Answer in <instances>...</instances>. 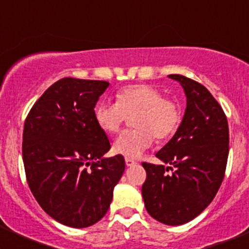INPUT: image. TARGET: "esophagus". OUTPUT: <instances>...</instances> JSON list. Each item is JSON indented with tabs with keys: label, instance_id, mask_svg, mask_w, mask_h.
Instances as JSON below:
<instances>
[{
	"label": "esophagus",
	"instance_id": "obj_1",
	"mask_svg": "<svg viewBox=\"0 0 249 249\" xmlns=\"http://www.w3.org/2000/svg\"><path fill=\"white\" fill-rule=\"evenodd\" d=\"M124 162H126V166L127 167H132V166H135V164L137 163V162H136L135 160H132V158H129V157L124 158Z\"/></svg>",
	"mask_w": 249,
	"mask_h": 249
}]
</instances>
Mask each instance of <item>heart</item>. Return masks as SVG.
I'll list each match as a JSON object with an SVG mask.
<instances>
[{"label":"heart","mask_w":249,"mask_h":249,"mask_svg":"<svg viewBox=\"0 0 249 249\" xmlns=\"http://www.w3.org/2000/svg\"><path fill=\"white\" fill-rule=\"evenodd\" d=\"M117 102L101 101L93 109L94 121L102 131L114 135L128 114H135L136 129L122 132L114 141L113 151L129 158H138L158 140L172 136L181 123V109L175 101L164 98L153 86L132 85L120 89Z\"/></svg>","instance_id":"obj_1"}]
</instances>
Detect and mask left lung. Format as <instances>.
Segmentation results:
<instances>
[{
    "mask_svg": "<svg viewBox=\"0 0 249 249\" xmlns=\"http://www.w3.org/2000/svg\"><path fill=\"white\" fill-rule=\"evenodd\" d=\"M187 98L182 122L168 143L156 153L163 163L143 162L147 178L142 197L147 212L167 226L192 221L206 210L218 192L227 166V117L219 103L201 83L169 74ZM169 169L174 172L165 173Z\"/></svg>",
    "mask_w": 249,
    "mask_h": 249,
    "instance_id": "8db88e82",
    "label": "left lung"
}]
</instances>
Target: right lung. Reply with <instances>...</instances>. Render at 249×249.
Returning <instances> with one entry per match:
<instances>
[{
    "mask_svg": "<svg viewBox=\"0 0 249 249\" xmlns=\"http://www.w3.org/2000/svg\"><path fill=\"white\" fill-rule=\"evenodd\" d=\"M108 86L66 77L46 89L25 121L22 156L31 192L68 227L97 223L124 172L123 156L105 157L111 143L93 116Z\"/></svg>",
    "mask_w": 249,
    "mask_h": 249,
    "instance_id": "1",
    "label": "right lung"
}]
</instances>
